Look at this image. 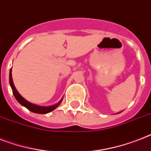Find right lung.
Segmentation results:
<instances>
[{"mask_svg": "<svg viewBox=\"0 0 151 151\" xmlns=\"http://www.w3.org/2000/svg\"><path fill=\"white\" fill-rule=\"evenodd\" d=\"M9 82H10V85L12 87V91H13V94H14L15 99H17V101L19 102L22 105L24 106V107L28 109L29 111H32V112H35V113L38 114H46L49 113L50 111H52V110H54L56 108H57L60 105V104L61 103V101H59L58 103L54 105H52V106H48V107H45V106H39V105H34V104L29 102L27 100L22 97L20 95V94L18 92V91L16 90L15 87H14V84H13V80H12V69L10 70V74H9Z\"/></svg>", "mask_w": 151, "mask_h": 151, "instance_id": "right-lung-1", "label": "right lung"}]
</instances>
